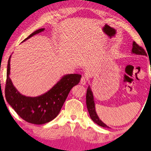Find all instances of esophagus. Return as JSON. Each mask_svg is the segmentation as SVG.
<instances>
[{
  "instance_id": "1",
  "label": "esophagus",
  "mask_w": 151,
  "mask_h": 151,
  "mask_svg": "<svg viewBox=\"0 0 151 151\" xmlns=\"http://www.w3.org/2000/svg\"><path fill=\"white\" fill-rule=\"evenodd\" d=\"M87 79L85 78V76H83V77H82L81 78V81H80V83H81V84H82V85H85L87 83Z\"/></svg>"
}]
</instances>
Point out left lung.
Returning <instances> with one entry per match:
<instances>
[{
	"label": "left lung",
	"instance_id": "8db88e82",
	"mask_svg": "<svg viewBox=\"0 0 151 151\" xmlns=\"http://www.w3.org/2000/svg\"><path fill=\"white\" fill-rule=\"evenodd\" d=\"M133 47L132 49V53L135 54L137 55H142V56H147V54L145 51L143 49V48L139 47V45L136 43L135 41L133 42ZM86 104L87 108L88 110V112L90 115V117L91 118V120L98 124L99 126L103 127H107V128H110V127L106 126L103 122H102L100 118L97 115V114L95 110V100H94V96L93 93L91 89L90 85H89L87 87V94H86Z\"/></svg>",
	"mask_w": 151,
	"mask_h": 151
}]
</instances>
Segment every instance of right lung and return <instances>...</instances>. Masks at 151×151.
Here are the masks:
<instances>
[{"instance_id":"1","label":"right lung","mask_w":151,"mask_h":151,"mask_svg":"<svg viewBox=\"0 0 151 151\" xmlns=\"http://www.w3.org/2000/svg\"><path fill=\"white\" fill-rule=\"evenodd\" d=\"M44 30L45 28H41L34 31L24 41ZM11 56L8 62L5 88V97L8 103L23 120L29 123L41 125L52 121L60 113L70 90L80 81L81 75L78 73L64 75L47 92L34 97L27 96L22 95L16 89L10 78Z\"/></svg>"}]
</instances>
